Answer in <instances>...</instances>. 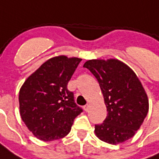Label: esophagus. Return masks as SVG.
<instances>
[{"mask_svg": "<svg viewBox=\"0 0 159 159\" xmlns=\"http://www.w3.org/2000/svg\"><path fill=\"white\" fill-rule=\"evenodd\" d=\"M83 109H84V111H89V104H87V105H85L84 107H83Z\"/></svg>", "mask_w": 159, "mask_h": 159, "instance_id": "esophagus-1", "label": "esophagus"}]
</instances>
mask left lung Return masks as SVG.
<instances>
[{
    "label": "left lung",
    "mask_w": 159,
    "mask_h": 159,
    "mask_svg": "<svg viewBox=\"0 0 159 159\" xmlns=\"http://www.w3.org/2000/svg\"><path fill=\"white\" fill-rule=\"evenodd\" d=\"M83 67L96 77L108 111L95 125L96 136L107 143H123L135 134L149 110L148 97L136 74L116 59H89Z\"/></svg>",
    "instance_id": "left-lung-1"
}]
</instances>
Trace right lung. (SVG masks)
Masks as SVG:
<instances>
[{
	"mask_svg": "<svg viewBox=\"0 0 159 159\" xmlns=\"http://www.w3.org/2000/svg\"><path fill=\"white\" fill-rule=\"evenodd\" d=\"M82 59L59 55L43 63L19 90V113L35 136L43 141L59 140L70 131L83 110L67 84Z\"/></svg>",
	"mask_w": 159,
	"mask_h": 159,
	"instance_id": "obj_1",
	"label": "right lung"
}]
</instances>
